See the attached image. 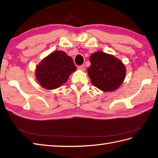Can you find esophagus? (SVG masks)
I'll return each mask as SVG.
<instances>
[{"label": "esophagus", "instance_id": "esophagus-1", "mask_svg": "<svg viewBox=\"0 0 158 158\" xmlns=\"http://www.w3.org/2000/svg\"><path fill=\"white\" fill-rule=\"evenodd\" d=\"M85 69H86V68H85V66H84V65H82V66H80L78 67V70H81V71H84V70H85Z\"/></svg>", "mask_w": 158, "mask_h": 158}]
</instances>
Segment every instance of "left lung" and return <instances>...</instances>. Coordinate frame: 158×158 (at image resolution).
I'll list each match as a JSON object with an SVG mask.
<instances>
[{
	"label": "left lung",
	"instance_id": "obj_1",
	"mask_svg": "<svg viewBox=\"0 0 158 158\" xmlns=\"http://www.w3.org/2000/svg\"><path fill=\"white\" fill-rule=\"evenodd\" d=\"M91 65L88 74L94 86L104 92H112L124 81L126 68L122 61L103 52H94L90 57Z\"/></svg>",
	"mask_w": 158,
	"mask_h": 158
}]
</instances>
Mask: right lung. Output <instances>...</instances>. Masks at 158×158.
I'll list each match as a JSON object with an SVG mask.
<instances>
[{
	"mask_svg": "<svg viewBox=\"0 0 158 158\" xmlns=\"http://www.w3.org/2000/svg\"><path fill=\"white\" fill-rule=\"evenodd\" d=\"M76 70L71 57L63 51H55L43 59L36 66L38 83L48 90H53L66 82L69 76Z\"/></svg>",
	"mask_w": 158,
	"mask_h": 158,
	"instance_id": "1",
	"label": "right lung"
}]
</instances>
